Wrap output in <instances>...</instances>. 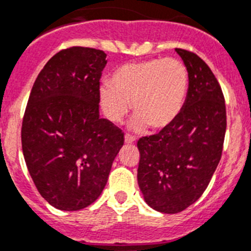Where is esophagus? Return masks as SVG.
Listing matches in <instances>:
<instances>
[{
	"label": "esophagus",
	"instance_id": "34e87169",
	"mask_svg": "<svg viewBox=\"0 0 251 251\" xmlns=\"http://www.w3.org/2000/svg\"><path fill=\"white\" fill-rule=\"evenodd\" d=\"M125 142L126 144H132V142H135V137L131 136L130 134H126L125 135Z\"/></svg>",
	"mask_w": 251,
	"mask_h": 251
}]
</instances>
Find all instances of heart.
Masks as SVG:
<instances>
[{
	"label": "heart",
	"instance_id": "heart-1",
	"mask_svg": "<svg viewBox=\"0 0 251 251\" xmlns=\"http://www.w3.org/2000/svg\"><path fill=\"white\" fill-rule=\"evenodd\" d=\"M189 89V74L175 58L126 64L112 74L110 83L100 87V102L106 117L120 123L131 102L135 125L161 130L181 112Z\"/></svg>",
	"mask_w": 251,
	"mask_h": 251
}]
</instances>
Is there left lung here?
Wrapping results in <instances>:
<instances>
[{
    "mask_svg": "<svg viewBox=\"0 0 251 251\" xmlns=\"http://www.w3.org/2000/svg\"><path fill=\"white\" fill-rule=\"evenodd\" d=\"M189 74L181 112L157 134L142 136L137 182L149 206L180 213L198 200L221 159L226 107L220 83L196 53L176 49Z\"/></svg>",
    "mask_w": 251,
    "mask_h": 251,
    "instance_id": "obj_1",
    "label": "left lung"
}]
</instances>
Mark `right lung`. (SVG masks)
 <instances>
[{
    "mask_svg": "<svg viewBox=\"0 0 251 251\" xmlns=\"http://www.w3.org/2000/svg\"><path fill=\"white\" fill-rule=\"evenodd\" d=\"M106 64L101 50H61L40 71L27 101L21 127L25 161L38 193L56 209L91 205L125 141L123 130L99 115Z\"/></svg>",
    "mask_w": 251,
    "mask_h": 251,
    "instance_id": "add662e5",
    "label": "right lung"
}]
</instances>
